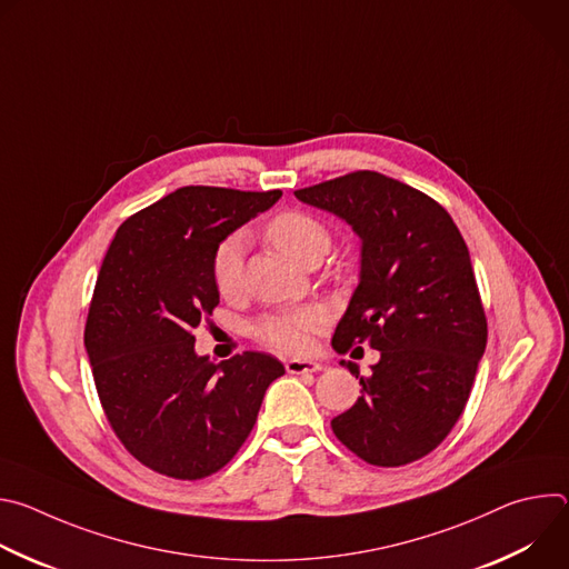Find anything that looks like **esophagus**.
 Listing matches in <instances>:
<instances>
[{
  "label": "esophagus",
  "mask_w": 569,
  "mask_h": 569,
  "mask_svg": "<svg viewBox=\"0 0 569 569\" xmlns=\"http://www.w3.org/2000/svg\"><path fill=\"white\" fill-rule=\"evenodd\" d=\"M286 371L292 373V376H299V373H315V371H321V365L315 362V360H299V358H292L286 362Z\"/></svg>",
  "instance_id": "obj_1"
}]
</instances>
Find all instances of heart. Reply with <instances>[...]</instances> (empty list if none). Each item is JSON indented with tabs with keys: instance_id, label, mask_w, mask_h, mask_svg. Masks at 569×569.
<instances>
[{
	"instance_id": "1",
	"label": "heart",
	"mask_w": 569,
	"mask_h": 569,
	"mask_svg": "<svg viewBox=\"0 0 569 569\" xmlns=\"http://www.w3.org/2000/svg\"><path fill=\"white\" fill-rule=\"evenodd\" d=\"M263 236L286 259L301 263L308 254H327L331 233L321 220L306 211H281L263 224ZM211 277L222 297H236L242 286V240L224 238L211 257ZM321 329V317L312 308H283L257 319L254 336L279 353H301Z\"/></svg>"
}]
</instances>
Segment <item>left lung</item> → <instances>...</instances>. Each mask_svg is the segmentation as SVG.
<instances>
[{"instance_id": "obj_1", "label": "left lung", "mask_w": 569, "mask_h": 569, "mask_svg": "<svg viewBox=\"0 0 569 569\" xmlns=\"http://www.w3.org/2000/svg\"><path fill=\"white\" fill-rule=\"evenodd\" d=\"M295 196L340 216L362 240L360 283L333 349L367 342L380 351L369 376L342 362L362 396L331 428L367 463H412L459 421L489 336L463 236L437 200L376 171Z\"/></svg>"}]
</instances>
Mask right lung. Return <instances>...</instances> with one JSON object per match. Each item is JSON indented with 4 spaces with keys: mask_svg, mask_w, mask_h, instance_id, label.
Instances as JSON below:
<instances>
[{
    "mask_svg": "<svg viewBox=\"0 0 569 569\" xmlns=\"http://www.w3.org/2000/svg\"><path fill=\"white\" fill-rule=\"evenodd\" d=\"M279 198V189L182 187L130 216L110 242L86 349L114 435L159 475L218 472L250 437L270 382L286 373L261 351L216 365L193 349V329L220 301L216 248Z\"/></svg>",
    "mask_w": 569,
    "mask_h": 569,
    "instance_id": "obj_1",
    "label": "right lung"
}]
</instances>
